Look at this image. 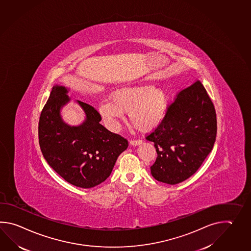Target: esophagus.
<instances>
[{"mask_svg":"<svg viewBox=\"0 0 251 251\" xmlns=\"http://www.w3.org/2000/svg\"><path fill=\"white\" fill-rule=\"evenodd\" d=\"M130 145L131 146H133V147H136V146H138V145H140V144H142V140H140V139H138V140H130Z\"/></svg>","mask_w":251,"mask_h":251,"instance_id":"34e87169","label":"esophagus"}]
</instances>
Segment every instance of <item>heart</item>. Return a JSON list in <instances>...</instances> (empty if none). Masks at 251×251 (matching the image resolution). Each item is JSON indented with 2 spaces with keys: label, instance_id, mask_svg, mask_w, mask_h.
<instances>
[{
  "label": "heart",
  "instance_id": "obj_1",
  "mask_svg": "<svg viewBox=\"0 0 251 251\" xmlns=\"http://www.w3.org/2000/svg\"><path fill=\"white\" fill-rule=\"evenodd\" d=\"M111 101L99 105L98 112L111 129L117 128L123 113L135 128L141 131H150L164 122L170 105L169 90L164 86H153L140 83L119 87L112 92Z\"/></svg>",
  "mask_w": 251,
  "mask_h": 251
}]
</instances>
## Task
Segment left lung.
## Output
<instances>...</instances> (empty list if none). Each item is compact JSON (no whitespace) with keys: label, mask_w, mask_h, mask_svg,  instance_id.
I'll use <instances>...</instances> for the list:
<instances>
[{"label":"left lung","mask_w":251,"mask_h":251,"mask_svg":"<svg viewBox=\"0 0 251 251\" xmlns=\"http://www.w3.org/2000/svg\"><path fill=\"white\" fill-rule=\"evenodd\" d=\"M216 131L215 106L198 80L177 95L164 122L147 137L157 153L152 176L167 184L184 181L212 151Z\"/></svg>","instance_id":"left-lung-1"}]
</instances>
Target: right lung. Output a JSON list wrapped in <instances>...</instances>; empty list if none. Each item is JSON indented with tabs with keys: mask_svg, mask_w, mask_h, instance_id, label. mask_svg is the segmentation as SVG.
I'll list each match as a JSON object with an SVG mask.
<instances>
[{
	"mask_svg": "<svg viewBox=\"0 0 251 251\" xmlns=\"http://www.w3.org/2000/svg\"><path fill=\"white\" fill-rule=\"evenodd\" d=\"M69 88L55 85L43 108L38 137L47 164L67 182L83 189L102 183L112 174L118 156L128 148V140L104 128L95 108L77 104L86 119L72 126L63 121L62 107L71 101Z\"/></svg>",
	"mask_w": 251,
	"mask_h": 251,
	"instance_id": "1",
	"label": "right lung"
}]
</instances>
